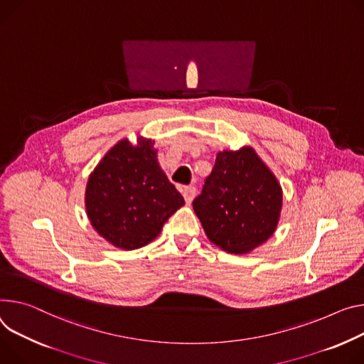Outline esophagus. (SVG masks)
<instances>
[{"mask_svg": "<svg viewBox=\"0 0 364 364\" xmlns=\"http://www.w3.org/2000/svg\"><path fill=\"white\" fill-rule=\"evenodd\" d=\"M194 196H196V187L194 186H186L183 188V197H184V200H186L187 205H190L193 202Z\"/></svg>", "mask_w": 364, "mask_h": 364, "instance_id": "1", "label": "esophagus"}]
</instances>
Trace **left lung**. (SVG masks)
<instances>
[{
	"instance_id": "left-lung-1",
	"label": "left lung",
	"mask_w": 364,
	"mask_h": 364,
	"mask_svg": "<svg viewBox=\"0 0 364 364\" xmlns=\"http://www.w3.org/2000/svg\"><path fill=\"white\" fill-rule=\"evenodd\" d=\"M282 208V186L252 146L218 152L193 202L209 241L230 254H248L272 238Z\"/></svg>"
}]
</instances>
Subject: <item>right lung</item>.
Wrapping results in <instances>:
<instances>
[{
  "mask_svg": "<svg viewBox=\"0 0 364 364\" xmlns=\"http://www.w3.org/2000/svg\"><path fill=\"white\" fill-rule=\"evenodd\" d=\"M155 141H119L95 165L85 187V212L95 232L122 250L152 242L184 199L158 162Z\"/></svg>",
  "mask_w": 364,
  "mask_h": 364,
  "instance_id": "add662e5",
  "label": "right lung"
}]
</instances>
